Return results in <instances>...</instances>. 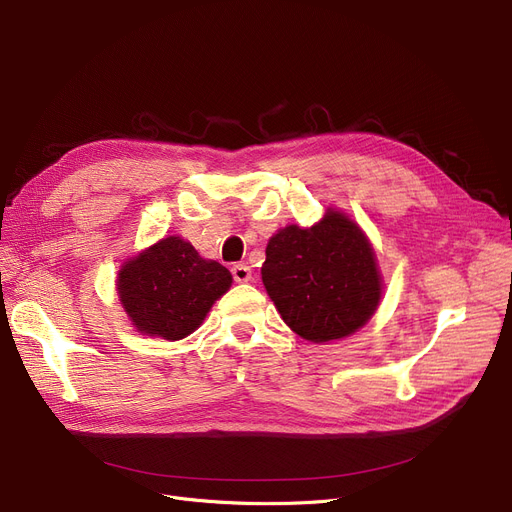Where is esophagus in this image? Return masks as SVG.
Segmentation results:
<instances>
[{"label": "esophagus", "mask_w": 512, "mask_h": 512, "mask_svg": "<svg viewBox=\"0 0 512 512\" xmlns=\"http://www.w3.org/2000/svg\"><path fill=\"white\" fill-rule=\"evenodd\" d=\"M232 276L236 282H249L251 280V267L245 263H236L232 267Z\"/></svg>", "instance_id": "obj_1"}]
</instances>
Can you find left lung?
<instances>
[{
	"instance_id": "8db88e82",
	"label": "left lung",
	"mask_w": 512,
	"mask_h": 512,
	"mask_svg": "<svg viewBox=\"0 0 512 512\" xmlns=\"http://www.w3.org/2000/svg\"><path fill=\"white\" fill-rule=\"evenodd\" d=\"M261 280L286 326L311 342L355 334L382 299L378 259L367 236L334 209L311 228L278 230L267 242Z\"/></svg>"
}]
</instances>
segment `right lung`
Here are the masks:
<instances>
[{"instance_id": "obj_1", "label": "right lung", "mask_w": 512, "mask_h": 512, "mask_svg": "<svg viewBox=\"0 0 512 512\" xmlns=\"http://www.w3.org/2000/svg\"><path fill=\"white\" fill-rule=\"evenodd\" d=\"M232 274L203 259L191 242L168 236L128 259L118 272V297L141 334L180 340L193 334L211 305L230 290Z\"/></svg>"}]
</instances>
